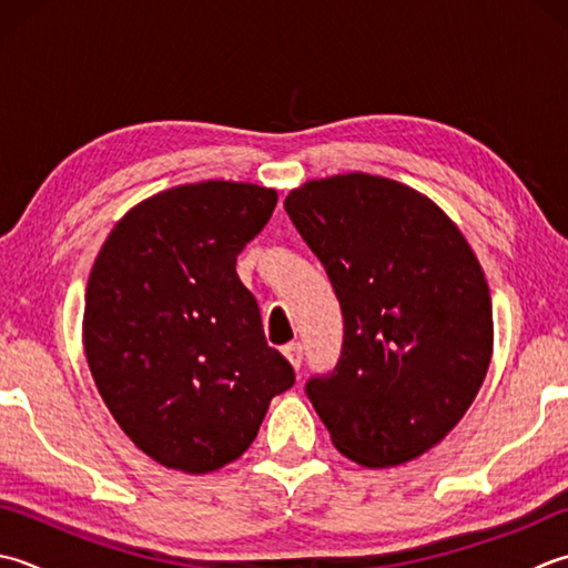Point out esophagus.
<instances>
[{
  "label": "esophagus",
  "mask_w": 568,
  "mask_h": 568,
  "mask_svg": "<svg viewBox=\"0 0 568 568\" xmlns=\"http://www.w3.org/2000/svg\"><path fill=\"white\" fill-rule=\"evenodd\" d=\"M283 354H285V359L293 364V369H300V364H303V344H300V342L285 344Z\"/></svg>",
  "instance_id": "1"
}]
</instances>
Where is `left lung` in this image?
<instances>
[{
  "mask_svg": "<svg viewBox=\"0 0 568 568\" xmlns=\"http://www.w3.org/2000/svg\"><path fill=\"white\" fill-rule=\"evenodd\" d=\"M344 317L342 357L305 392L335 448L366 468L416 460L475 402L493 359L480 261L426 194L364 172L285 196Z\"/></svg>",
  "mask_w": 568,
  "mask_h": 568,
  "instance_id": "1",
  "label": "left lung"
}]
</instances>
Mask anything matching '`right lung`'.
Here are the masks:
<instances>
[{"label":"right lung","instance_id":"obj_1","mask_svg":"<svg viewBox=\"0 0 568 568\" xmlns=\"http://www.w3.org/2000/svg\"><path fill=\"white\" fill-rule=\"evenodd\" d=\"M275 204V189L251 182L164 189L118 221L93 263L88 366L122 433L164 468L206 475L241 458L295 382L236 273Z\"/></svg>","mask_w":568,"mask_h":568}]
</instances>
